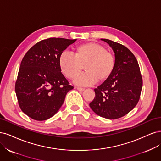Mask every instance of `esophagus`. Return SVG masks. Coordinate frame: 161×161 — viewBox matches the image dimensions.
Here are the masks:
<instances>
[{"instance_id":"1","label":"esophagus","mask_w":161,"mask_h":161,"mask_svg":"<svg viewBox=\"0 0 161 161\" xmlns=\"http://www.w3.org/2000/svg\"><path fill=\"white\" fill-rule=\"evenodd\" d=\"M77 90L80 91V92H83V91L85 90L84 88H82V87H77Z\"/></svg>"}]
</instances>
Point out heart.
<instances>
[{"mask_svg":"<svg viewBox=\"0 0 161 161\" xmlns=\"http://www.w3.org/2000/svg\"><path fill=\"white\" fill-rule=\"evenodd\" d=\"M85 72L77 75L74 83L77 86H90L101 80H104L113 71L115 58L103 46L90 43L80 46L76 53L65 50L59 57V67L63 74L73 78L85 64Z\"/></svg>","mask_w":161,"mask_h":161,"instance_id":"obj_1","label":"heart"}]
</instances>
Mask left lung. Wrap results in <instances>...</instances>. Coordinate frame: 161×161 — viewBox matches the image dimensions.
<instances>
[{"mask_svg":"<svg viewBox=\"0 0 161 161\" xmlns=\"http://www.w3.org/2000/svg\"><path fill=\"white\" fill-rule=\"evenodd\" d=\"M112 49L115 65L112 74L94 89L96 97L90 103L97 115L110 120L125 116L140 99L142 79L138 61L125 46L101 39Z\"/></svg>","mask_w":161,"mask_h":161,"instance_id":"obj_1","label":"left lung"}]
</instances>
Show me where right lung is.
<instances>
[{"mask_svg":"<svg viewBox=\"0 0 161 161\" xmlns=\"http://www.w3.org/2000/svg\"><path fill=\"white\" fill-rule=\"evenodd\" d=\"M77 39L49 38L31 48L20 63L15 92L21 110L38 121L53 116L73 89L62 74L59 57Z\"/></svg>","mask_w":161,"mask_h":161,"instance_id":"right-lung-1","label":"right lung"}]
</instances>
